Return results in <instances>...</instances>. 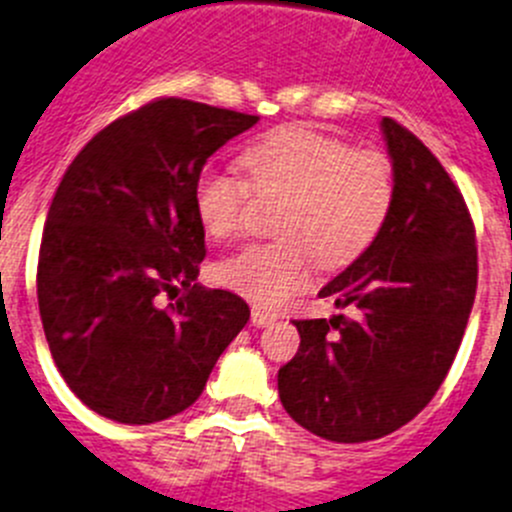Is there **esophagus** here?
I'll return each instance as SVG.
<instances>
[{"mask_svg": "<svg viewBox=\"0 0 512 512\" xmlns=\"http://www.w3.org/2000/svg\"><path fill=\"white\" fill-rule=\"evenodd\" d=\"M251 322H253V327H269L271 322H276V312H269V309H264L256 304V307L251 309Z\"/></svg>", "mask_w": 512, "mask_h": 512, "instance_id": "34e87169", "label": "esophagus"}]
</instances>
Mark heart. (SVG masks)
I'll list each match as a JSON object with an SVG mask.
<instances>
[{"label":"heart","mask_w":512,"mask_h":512,"mask_svg":"<svg viewBox=\"0 0 512 512\" xmlns=\"http://www.w3.org/2000/svg\"><path fill=\"white\" fill-rule=\"evenodd\" d=\"M248 181L205 167L192 187L203 231L215 241L241 231L251 190L284 198L274 241L246 243L215 266V276L256 304L276 307L312 279L314 259L340 269L368 251L383 231L396 177L386 154L353 149L307 126H281L241 154Z\"/></svg>","instance_id":"heart-1"}]
</instances>
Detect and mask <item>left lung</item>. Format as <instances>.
<instances>
[{"label":"left lung","mask_w":512,"mask_h":512,"mask_svg":"<svg viewBox=\"0 0 512 512\" xmlns=\"http://www.w3.org/2000/svg\"><path fill=\"white\" fill-rule=\"evenodd\" d=\"M396 200L368 251L322 287L355 317L294 320L299 350L279 398L307 431L337 444L381 439L434 398L454 363L477 289L475 225L439 159L381 121Z\"/></svg>","instance_id":"obj_1"}]
</instances>
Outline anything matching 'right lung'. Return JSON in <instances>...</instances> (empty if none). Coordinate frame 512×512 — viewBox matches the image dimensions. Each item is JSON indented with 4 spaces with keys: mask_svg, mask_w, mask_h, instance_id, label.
Instances as JSON below:
<instances>
[{
    "mask_svg": "<svg viewBox=\"0 0 512 512\" xmlns=\"http://www.w3.org/2000/svg\"><path fill=\"white\" fill-rule=\"evenodd\" d=\"M256 121L157 98L98 131L65 170L42 231L37 302L60 375L96 414L119 424L180 414L246 327L238 294L195 284L205 231L192 187L210 154ZM162 293L178 299L162 308Z\"/></svg>",
    "mask_w": 512,
    "mask_h": 512,
    "instance_id": "1",
    "label": "right lung"
}]
</instances>
